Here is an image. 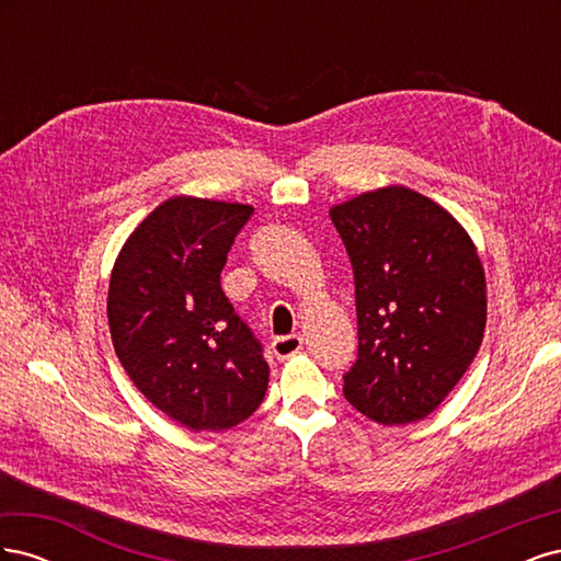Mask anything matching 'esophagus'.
<instances>
[{
    "mask_svg": "<svg viewBox=\"0 0 561 561\" xmlns=\"http://www.w3.org/2000/svg\"><path fill=\"white\" fill-rule=\"evenodd\" d=\"M271 348H274L276 358L278 360H287L293 358L295 353L301 351V336L299 334H285V336H276L274 344H271Z\"/></svg>",
    "mask_w": 561,
    "mask_h": 561,
    "instance_id": "obj_1",
    "label": "esophagus"
}]
</instances>
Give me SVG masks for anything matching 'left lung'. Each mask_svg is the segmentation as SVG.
<instances>
[{
	"label": "left lung",
	"mask_w": 561,
	"mask_h": 561,
	"mask_svg": "<svg viewBox=\"0 0 561 561\" xmlns=\"http://www.w3.org/2000/svg\"><path fill=\"white\" fill-rule=\"evenodd\" d=\"M355 280L358 360L346 400L367 419H426L466 375L486 325V280L468 231L407 186L330 210Z\"/></svg>",
	"instance_id": "1"
}]
</instances>
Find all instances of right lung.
Segmentation results:
<instances>
[{
  "label": "right lung",
  "mask_w": 561,
  "mask_h": 561,
  "mask_svg": "<svg viewBox=\"0 0 561 561\" xmlns=\"http://www.w3.org/2000/svg\"><path fill=\"white\" fill-rule=\"evenodd\" d=\"M252 215L243 203L173 196L138 225L114 262V351L140 393L192 431H227L264 400L262 344L219 274Z\"/></svg>",
  "instance_id": "right-lung-1"
}]
</instances>
